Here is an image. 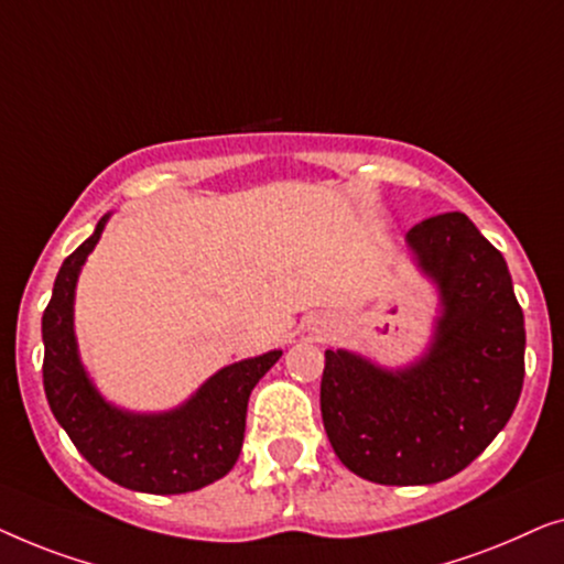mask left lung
I'll use <instances>...</instances> for the list:
<instances>
[{
  "label": "left lung",
  "mask_w": 564,
  "mask_h": 564,
  "mask_svg": "<svg viewBox=\"0 0 564 564\" xmlns=\"http://www.w3.org/2000/svg\"><path fill=\"white\" fill-rule=\"evenodd\" d=\"M405 241L442 297L426 357L390 372L328 349L321 380L336 457L380 485L462 473L511 419L523 384L527 330L503 253L465 213L421 220Z\"/></svg>",
  "instance_id": "obj_1"
}]
</instances>
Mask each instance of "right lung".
<instances>
[{"label": "right lung", "instance_id": "add662e5", "mask_svg": "<svg viewBox=\"0 0 564 564\" xmlns=\"http://www.w3.org/2000/svg\"><path fill=\"white\" fill-rule=\"evenodd\" d=\"M95 234L64 259L43 313V388L56 421L82 457L128 490L176 496L199 490L234 469L243 446L246 408L280 349L215 372L187 403L166 413H128L107 403L84 372L74 336V290L82 264L102 236Z\"/></svg>", "mask_w": 564, "mask_h": 564}]
</instances>
